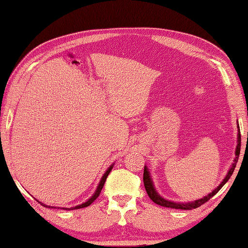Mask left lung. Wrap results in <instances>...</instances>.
<instances>
[{"label":"left lung","mask_w":248,"mask_h":248,"mask_svg":"<svg viewBox=\"0 0 248 248\" xmlns=\"http://www.w3.org/2000/svg\"><path fill=\"white\" fill-rule=\"evenodd\" d=\"M238 124V123H237ZM238 128V134H237V145H236V150H235V158H234V163L231 166V169L229 170L228 174L224 177V179L222 180L221 184L217 186L215 190H212V192H210L207 196L202 197L201 199H197L195 201H190V202H174V201H170L166 200L164 198H162L161 196L157 194V191L155 190L154 185L152 182V178H151L150 173L148 167L144 166V171H143V183H144V187L145 190L148 192V195L150 197V199L153 201L158 205H162V207H166V208H173V209H180V210H191V209H196L200 207L201 204H203L207 202L208 200H210V198H212L217 191H219L222 187L224 186L225 183L228 182L230 179L231 176H232L233 171L235 170V166H236V163L238 161V156H240V152H241V131H240V127L237 125ZM248 136V133H247Z\"/></svg>","instance_id":"obj_1"}]
</instances>
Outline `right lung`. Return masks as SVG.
I'll list each match as a JSON object with an SVG mask.
<instances>
[{"instance_id":"obj_1","label":"right lung","mask_w":248,"mask_h":248,"mask_svg":"<svg viewBox=\"0 0 248 248\" xmlns=\"http://www.w3.org/2000/svg\"><path fill=\"white\" fill-rule=\"evenodd\" d=\"M112 166L114 165H111L110 167H109V169L105 171V174L103 175V177H102V179H100V182H99V184H98V186H97V189H96V191H95V194L91 197V198L86 201V202H84V203H82V204H78V205H75V207H73V208H58V209H63V210H73V209H81V208H85V207H89L90 204H92L94 202V201L96 200V198H97V197L100 195V191H102V189H103V187H104V184H105V182H106V179H107V176L109 175V173H110V170H111V169H112ZM41 203V202H40ZM44 205V207H46V208H54V207H50V205H46V204H44V203H41Z\"/></svg>"}]
</instances>
